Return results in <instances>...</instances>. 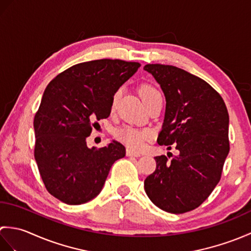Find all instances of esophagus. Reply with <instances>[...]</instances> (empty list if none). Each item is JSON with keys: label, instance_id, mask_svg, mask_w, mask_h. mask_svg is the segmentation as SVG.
<instances>
[{"label": "esophagus", "instance_id": "34e87169", "mask_svg": "<svg viewBox=\"0 0 251 251\" xmlns=\"http://www.w3.org/2000/svg\"><path fill=\"white\" fill-rule=\"evenodd\" d=\"M126 155L127 156H136V157H139L141 154L139 152H136L134 150H131V149H127L126 150Z\"/></svg>", "mask_w": 251, "mask_h": 251}]
</instances>
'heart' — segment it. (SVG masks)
<instances>
[{
    "label": "heart",
    "mask_w": 251,
    "mask_h": 251,
    "mask_svg": "<svg viewBox=\"0 0 251 251\" xmlns=\"http://www.w3.org/2000/svg\"><path fill=\"white\" fill-rule=\"evenodd\" d=\"M159 94L156 88H154L152 85H142L140 88V96L142 100L145 101L152 96ZM121 96V90L116 92L113 100H112V106H114L117 99ZM151 136V132L147 129H137L131 126H124L122 128L117 129L115 132L116 139L124 143L127 147H129L132 150H140L145 146L146 140H148Z\"/></svg>",
    "instance_id": "1"
}]
</instances>
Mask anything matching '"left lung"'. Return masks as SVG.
I'll list each match as a JSON object with an SVG mask.
<instances>
[{
	"instance_id": "obj_1",
	"label": "left lung",
	"mask_w": 251,
	"mask_h": 251,
	"mask_svg": "<svg viewBox=\"0 0 251 251\" xmlns=\"http://www.w3.org/2000/svg\"><path fill=\"white\" fill-rule=\"evenodd\" d=\"M161 85L166 111L157 138L179 155L156 156L145 190L161 209L183 214L201 205L220 181L230 151L228 113L220 94L199 76L167 65H146Z\"/></svg>"
}]
</instances>
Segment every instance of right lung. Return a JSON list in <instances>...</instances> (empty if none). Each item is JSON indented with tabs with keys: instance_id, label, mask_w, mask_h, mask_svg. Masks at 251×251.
I'll list each match as a JSON object with an SVG mask.
<instances>
[{
	"instance_id": "obj_1",
	"label": "right lung",
	"mask_w": 251,
	"mask_h": 251,
	"mask_svg": "<svg viewBox=\"0 0 251 251\" xmlns=\"http://www.w3.org/2000/svg\"><path fill=\"white\" fill-rule=\"evenodd\" d=\"M139 67L120 59L82 62L47 85L33 122L34 158L46 190L56 199L69 205L93 200L112 165L125 156L120 142L89 149L86 138L97 121L109 117L114 94Z\"/></svg>"
}]
</instances>
